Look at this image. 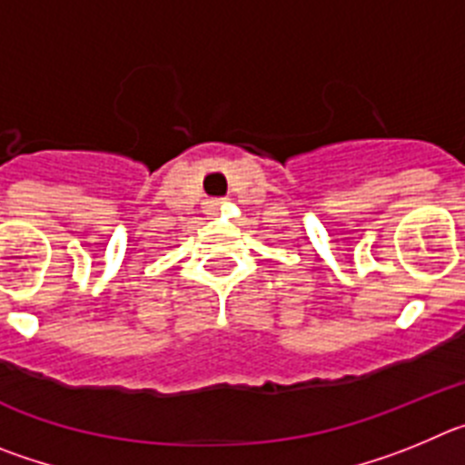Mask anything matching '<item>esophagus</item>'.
I'll return each mask as SVG.
<instances>
[{
    "label": "esophagus",
    "mask_w": 465,
    "mask_h": 465,
    "mask_svg": "<svg viewBox=\"0 0 465 465\" xmlns=\"http://www.w3.org/2000/svg\"><path fill=\"white\" fill-rule=\"evenodd\" d=\"M204 209H207L209 213H216L221 209V200H209V203H204Z\"/></svg>",
    "instance_id": "esophagus-1"
}]
</instances>
